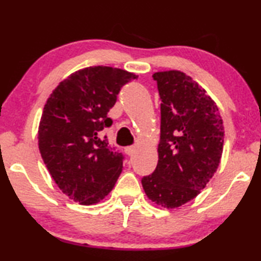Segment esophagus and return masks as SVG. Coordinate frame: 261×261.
<instances>
[{"label":"esophagus","mask_w":261,"mask_h":261,"mask_svg":"<svg viewBox=\"0 0 261 261\" xmlns=\"http://www.w3.org/2000/svg\"><path fill=\"white\" fill-rule=\"evenodd\" d=\"M135 149H137L135 146H128V147L124 148V153H126V154H128V155H132L135 152Z\"/></svg>","instance_id":"obj_1"}]
</instances>
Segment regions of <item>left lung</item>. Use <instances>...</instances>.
<instances>
[{
    "mask_svg": "<svg viewBox=\"0 0 261 261\" xmlns=\"http://www.w3.org/2000/svg\"><path fill=\"white\" fill-rule=\"evenodd\" d=\"M160 105L154 172L141 179L147 197L167 209L194 199L219 167L224 128L219 108L201 85L178 70L153 74Z\"/></svg>",
    "mask_w": 261,
    "mask_h": 261,
    "instance_id": "obj_1",
    "label": "left lung"
}]
</instances>
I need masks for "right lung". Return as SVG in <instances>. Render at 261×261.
Returning <instances> with one entry per match:
<instances>
[{
	"label": "right lung",
	"instance_id": "right-lung-1",
	"mask_svg": "<svg viewBox=\"0 0 261 261\" xmlns=\"http://www.w3.org/2000/svg\"><path fill=\"white\" fill-rule=\"evenodd\" d=\"M137 78L117 67H85L60 82L46 101L39 151L53 180L74 202L96 204L113 190L123 156L101 132L112 126L107 114L121 88Z\"/></svg>",
	"mask_w": 261,
	"mask_h": 261
}]
</instances>
